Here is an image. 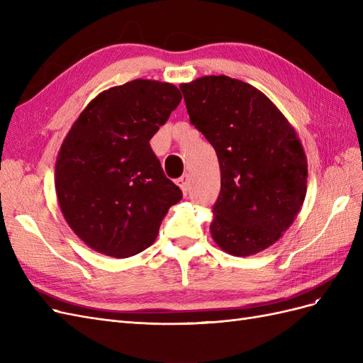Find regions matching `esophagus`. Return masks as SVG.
I'll return each mask as SVG.
<instances>
[{
  "mask_svg": "<svg viewBox=\"0 0 363 363\" xmlns=\"http://www.w3.org/2000/svg\"><path fill=\"white\" fill-rule=\"evenodd\" d=\"M177 184L182 188V191L186 194L189 188V174H183L182 177L177 180Z\"/></svg>",
  "mask_w": 363,
  "mask_h": 363,
  "instance_id": "obj_1",
  "label": "esophagus"
}]
</instances>
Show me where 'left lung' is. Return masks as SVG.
Here are the masks:
<instances>
[{
	"label": "left lung",
	"instance_id": "1",
	"mask_svg": "<svg viewBox=\"0 0 363 363\" xmlns=\"http://www.w3.org/2000/svg\"><path fill=\"white\" fill-rule=\"evenodd\" d=\"M191 124L216 151L221 192L211 233L218 247L252 256L280 239L307 191V159L298 135L269 98L227 75L180 86Z\"/></svg>",
	"mask_w": 363,
	"mask_h": 363
}]
</instances>
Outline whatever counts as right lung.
Wrapping results in <instances>:
<instances>
[{
  "label": "right lung",
  "instance_id": "obj_1",
  "mask_svg": "<svg viewBox=\"0 0 363 363\" xmlns=\"http://www.w3.org/2000/svg\"><path fill=\"white\" fill-rule=\"evenodd\" d=\"M180 101L174 84L139 79L96 95L72 124L54 183L65 219L87 247L124 259L156 240L183 195L150 139Z\"/></svg>",
  "mask_w": 363,
  "mask_h": 363
}]
</instances>
